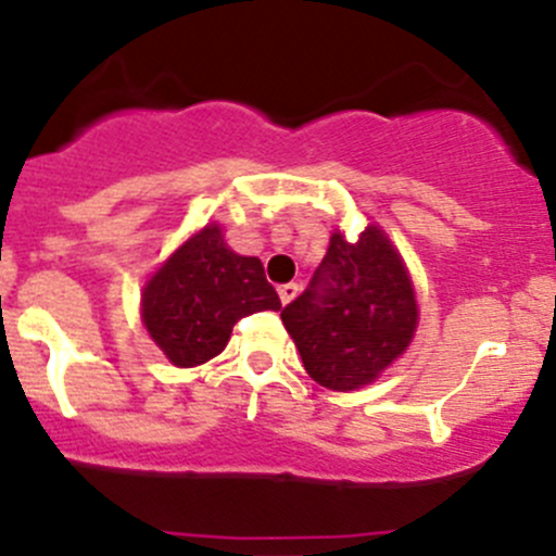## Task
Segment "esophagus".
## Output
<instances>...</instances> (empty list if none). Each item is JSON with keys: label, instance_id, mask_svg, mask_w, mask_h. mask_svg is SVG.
Instances as JSON below:
<instances>
[{"label": "esophagus", "instance_id": "1", "mask_svg": "<svg viewBox=\"0 0 556 556\" xmlns=\"http://www.w3.org/2000/svg\"><path fill=\"white\" fill-rule=\"evenodd\" d=\"M298 292H300L298 283H283V287H278V298H281L283 305L292 303V300L298 298Z\"/></svg>", "mask_w": 556, "mask_h": 556}]
</instances>
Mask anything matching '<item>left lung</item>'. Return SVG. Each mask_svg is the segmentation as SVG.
<instances>
[{"label":"left lung","mask_w":556,"mask_h":556,"mask_svg":"<svg viewBox=\"0 0 556 556\" xmlns=\"http://www.w3.org/2000/svg\"><path fill=\"white\" fill-rule=\"evenodd\" d=\"M305 371L330 390L374 382L409 346L417 303L404 262L382 229L330 237L308 289L281 311Z\"/></svg>","instance_id":"left-lung-1"}]
</instances>
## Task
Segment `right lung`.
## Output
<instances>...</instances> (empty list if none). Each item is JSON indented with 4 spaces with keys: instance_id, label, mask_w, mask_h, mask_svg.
I'll list each match as a JSON object with an SVG mask.
<instances>
[{
    "instance_id": "right-lung-1",
    "label": "right lung",
    "mask_w": 556,
    "mask_h": 556,
    "mask_svg": "<svg viewBox=\"0 0 556 556\" xmlns=\"http://www.w3.org/2000/svg\"><path fill=\"white\" fill-rule=\"evenodd\" d=\"M281 300L256 256H240L218 226H204L150 278L141 319L152 341L179 368L202 366L224 352L231 327Z\"/></svg>"
}]
</instances>
